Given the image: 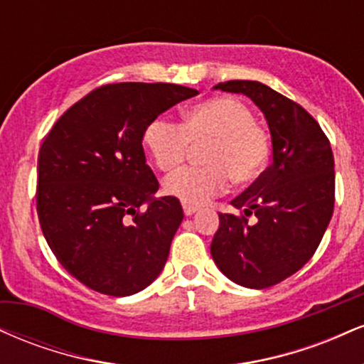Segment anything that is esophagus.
I'll list each match as a JSON object with an SVG mask.
<instances>
[{"mask_svg": "<svg viewBox=\"0 0 364 364\" xmlns=\"http://www.w3.org/2000/svg\"><path fill=\"white\" fill-rule=\"evenodd\" d=\"M183 212H185V215H193L195 212H198V207H196V205H188V203H183Z\"/></svg>", "mask_w": 364, "mask_h": 364, "instance_id": "obj_1", "label": "esophagus"}]
</instances>
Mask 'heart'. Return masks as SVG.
I'll use <instances>...</instances> for the list:
<instances>
[{
	"mask_svg": "<svg viewBox=\"0 0 364 364\" xmlns=\"http://www.w3.org/2000/svg\"><path fill=\"white\" fill-rule=\"evenodd\" d=\"M144 144L154 164L168 173L176 169L193 145H205L202 168H183L166 178V193L188 205H202L223 193L229 181L248 185L260 178L270 159V139L245 102L214 97L195 104L185 121L159 116L147 124Z\"/></svg>",
	"mask_w": 364,
	"mask_h": 364,
	"instance_id": "1",
	"label": "heart"
}]
</instances>
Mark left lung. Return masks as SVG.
<instances>
[{"label": "left lung", "mask_w": 364, "mask_h": 364, "mask_svg": "<svg viewBox=\"0 0 364 364\" xmlns=\"http://www.w3.org/2000/svg\"><path fill=\"white\" fill-rule=\"evenodd\" d=\"M214 89L252 99L270 129L272 164L231 202L243 214H219L210 245L225 277L265 289L298 272L318 248L336 198L332 149L313 116L265 83L229 80Z\"/></svg>", "instance_id": "8db88e82"}]
</instances>
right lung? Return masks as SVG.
I'll return each mask as SVG.
<instances>
[{
    "instance_id": "add662e5",
    "label": "right lung",
    "mask_w": 364,
    "mask_h": 364,
    "mask_svg": "<svg viewBox=\"0 0 364 364\" xmlns=\"http://www.w3.org/2000/svg\"><path fill=\"white\" fill-rule=\"evenodd\" d=\"M196 94L174 83L102 85L73 104L41 145V228L66 272L90 289L132 296L164 269L183 208L174 196H154L159 181L141 140L150 121Z\"/></svg>"
}]
</instances>
